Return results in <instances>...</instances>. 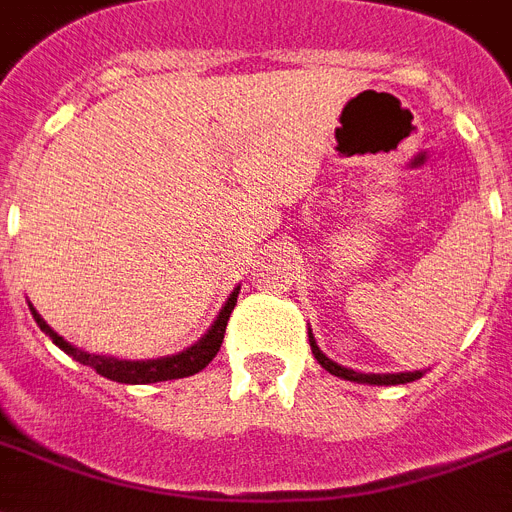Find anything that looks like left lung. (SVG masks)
<instances>
[{"label":"left lung","instance_id":"obj_1","mask_svg":"<svg viewBox=\"0 0 512 512\" xmlns=\"http://www.w3.org/2000/svg\"><path fill=\"white\" fill-rule=\"evenodd\" d=\"M308 342H311L314 358L319 363H322V366L329 371V374H335V377H342V379H350V382H363V384H408V382H416V379H421V371H408V374H358V371L345 369V366H337L335 361H329V358L324 356L322 350H319V345H316L314 335H311V329H308Z\"/></svg>","mask_w":512,"mask_h":512}]
</instances>
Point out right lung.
Returning a JSON list of instances; mask_svg holds the SVG:
<instances>
[{"label":"right lung","mask_w":512,"mask_h":512,"mask_svg":"<svg viewBox=\"0 0 512 512\" xmlns=\"http://www.w3.org/2000/svg\"><path fill=\"white\" fill-rule=\"evenodd\" d=\"M238 290L240 287L232 290L225 308L219 311L217 322L211 324L209 332H206V335L201 337L193 348L183 350V353H177V356L156 358V361H117V358L91 356V353H86V350L73 348L70 342L62 340V337H59L57 332H54V329L49 327L41 316H38L36 308L31 306V311L36 324L41 327V332H46V335L52 337L54 345H59V348L65 350L67 356H73L75 361L83 363V366L96 369V374H101V377H107L112 379V382H120V384H151V382H167V379L193 377V374H198V371L209 366L211 358L217 356L219 348H222L227 322H230L232 308H235V303H238Z\"/></svg>","instance_id":"add662e5"}]
</instances>
